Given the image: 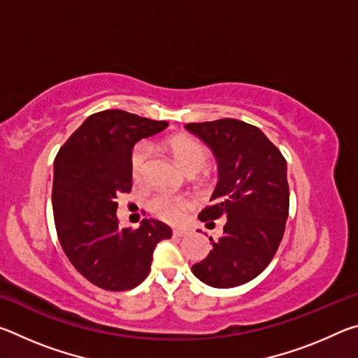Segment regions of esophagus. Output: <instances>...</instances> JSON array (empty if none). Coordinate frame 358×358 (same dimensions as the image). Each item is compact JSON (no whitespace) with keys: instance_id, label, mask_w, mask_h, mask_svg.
Listing matches in <instances>:
<instances>
[{"instance_id":"obj_1","label":"esophagus","mask_w":358,"mask_h":358,"mask_svg":"<svg viewBox=\"0 0 358 358\" xmlns=\"http://www.w3.org/2000/svg\"><path fill=\"white\" fill-rule=\"evenodd\" d=\"M172 234H173V237H185V235L189 234V229H186V227H173L172 229Z\"/></svg>"}]
</instances>
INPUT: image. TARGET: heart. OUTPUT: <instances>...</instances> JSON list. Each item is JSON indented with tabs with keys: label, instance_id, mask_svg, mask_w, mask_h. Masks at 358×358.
<instances>
[{
	"label": "heart",
	"instance_id": "1",
	"mask_svg": "<svg viewBox=\"0 0 358 358\" xmlns=\"http://www.w3.org/2000/svg\"><path fill=\"white\" fill-rule=\"evenodd\" d=\"M166 148L173 159L186 173H196L207 164L210 153L202 142L191 136H173L166 141ZM151 151L148 143H137L131 151L129 164L132 178L137 183H143L150 166ZM150 208L159 220L166 222H178L192 208V201L187 196H173V194H156L151 199Z\"/></svg>",
	"mask_w": 358,
	"mask_h": 358
}]
</instances>
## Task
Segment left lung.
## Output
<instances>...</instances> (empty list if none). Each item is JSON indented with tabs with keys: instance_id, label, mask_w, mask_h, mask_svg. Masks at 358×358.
<instances>
[{
	"instance_id": "obj_1",
	"label": "left lung",
	"mask_w": 358,
	"mask_h": 358,
	"mask_svg": "<svg viewBox=\"0 0 358 358\" xmlns=\"http://www.w3.org/2000/svg\"><path fill=\"white\" fill-rule=\"evenodd\" d=\"M186 129L213 150L220 166L213 203L199 220L211 227L226 217L224 234L210 238L213 250L191 270L211 287L241 286L268 266L286 230V159L262 131L245 121L222 118L189 123Z\"/></svg>"
}]
</instances>
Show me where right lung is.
<instances>
[{
  "mask_svg": "<svg viewBox=\"0 0 358 358\" xmlns=\"http://www.w3.org/2000/svg\"><path fill=\"white\" fill-rule=\"evenodd\" d=\"M167 124L102 110L85 120L55 157L52 203L58 240L78 273L104 290L138 286L150 273L156 245L172 237L161 221L120 229L117 220V199L132 187V147Z\"/></svg>",
  "mask_w": 358,
  "mask_h": 358,
  "instance_id": "right-lung-1",
  "label": "right lung"
}]
</instances>
